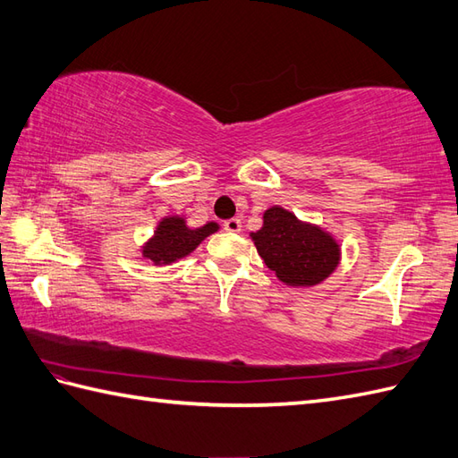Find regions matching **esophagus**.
<instances>
[{
    "mask_svg": "<svg viewBox=\"0 0 458 458\" xmlns=\"http://www.w3.org/2000/svg\"><path fill=\"white\" fill-rule=\"evenodd\" d=\"M223 227H225V231H229V233H241V229H242V223H241V219H227L225 223H223Z\"/></svg>",
    "mask_w": 458,
    "mask_h": 458,
    "instance_id": "1",
    "label": "esophagus"
}]
</instances>
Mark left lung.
Here are the masks:
<instances>
[{
	"label": "left lung",
	"instance_id": "8db88e82",
	"mask_svg": "<svg viewBox=\"0 0 458 458\" xmlns=\"http://www.w3.org/2000/svg\"><path fill=\"white\" fill-rule=\"evenodd\" d=\"M250 239L264 264L289 287L322 284L342 259V247L332 233L299 219L282 206L264 211L262 227L250 233Z\"/></svg>",
	"mask_w": 458,
	"mask_h": 458
}]
</instances>
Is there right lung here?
<instances>
[{"label":"right lung","mask_w":458,"mask_h":458,"mask_svg":"<svg viewBox=\"0 0 458 458\" xmlns=\"http://www.w3.org/2000/svg\"><path fill=\"white\" fill-rule=\"evenodd\" d=\"M217 231L219 223L216 221H208L202 227H188L184 216H165L140 250L153 266H169L192 254L206 237Z\"/></svg>","instance_id":"obj_1"}]
</instances>
